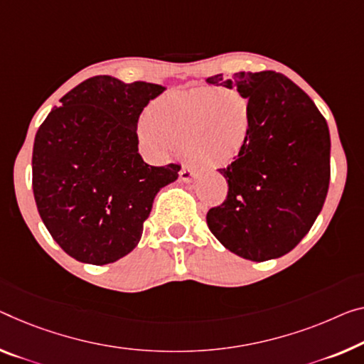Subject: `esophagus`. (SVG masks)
<instances>
[{
    "label": "esophagus",
    "instance_id": "esophagus-1",
    "mask_svg": "<svg viewBox=\"0 0 364 364\" xmlns=\"http://www.w3.org/2000/svg\"><path fill=\"white\" fill-rule=\"evenodd\" d=\"M178 177H181V181L182 182H192L193 181V177H195V171H193V167H190V166H183L182 169H181V172H178Z\"/></svg>",
    "mask_w": 364,
    "mask_h": 364
}]
</instances>
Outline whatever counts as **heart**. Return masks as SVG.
Segmentation results:
<instances>
[{
    "label": "heart",
    "instance_id": "obj_1",
    "mask_svg": "<svg viewBox=\"0 0 364 364\" xmlns=\"http://www.w3.org/2000/svg\"><path fill=\"white\" fill-rule=\"evenodd\" d=\"M254 128L255 105L249 96L236 89L195 87L156 99L138 136L156 159L183 149L190 163L213 169L245 153Z\"/></svg>",
    "mask_w": 364,
    "mask_h": 364
}]
</instances>
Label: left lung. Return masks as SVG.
<instances>
[{"mask_svg":"<svg viewBox=\"0 0 364 364\" xmlns=\"http://www.w3.org/2000/svg\"><path fill=\"white\" fill-rule=\"evenodd\" d=\"M208 85L252 99L255 128L245 153L220 172L225 203L206 213L215 237L242 259L264 262L293 250L314 225L331 182V135L311 97L282 73L215 75Z\"/></svg>","mask_w":364,"mask_h":364,"instance_id":"left-lung-1","label":"left lung"}]
</instances>
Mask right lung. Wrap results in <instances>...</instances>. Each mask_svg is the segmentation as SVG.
Returning <instances> with one entry per match:
<instances>
[{
	"label": "right lung",
	"instance_id": "1",
	"mask_svg": "<svg viewBox=\"0 0 364 364\" xmlns=\"http://www.w3.org/2000/svg\"><path fill=\"white\" fill-rule=\"evenodd\" d=\"M166 91L153 82L92 76L60 99L38 128L32 188L43 225L77 262L105 265L136 247L143 223L181 166H149L138 153V119Z\"/></svg>",
	"mask_w": 364,
	"mask_h": 364
}]
</instances>
